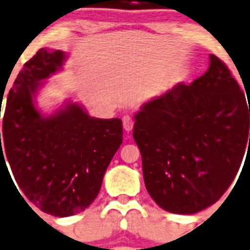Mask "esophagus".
I'll return each instance as SVG.
<instances>
[{"label": "esophagus", "instance_id": "obj_1", "mask_svg": "<svg viewBox=\"0 0 250 250\" xmlns=\"http://www.w3.org/2000/svg\"><path fill=\"white\" fill-rule=\"evenodd\" d=\"M122 121H123V128H125V131L131 132L132 128H133V125H135V121L132 119V117L125 115V117L122 118Z\"/></svg>", "mask_w": 250, "mask_h": 250}]
</instances>
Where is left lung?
<instances>
[{
  "label": "left lung",
  "instance_id": "obj_1",
  "mask_svg": "<svg viewBox=\"0 0 250 250\" xmlns=\"http://www.w3.org/2000/svg\"><path fill=\"white\" fill-rule=\"evenodd\" d=\"M249 117L244 93L213 54L208 70L190 85L178 83L142 105L133 138L151 198L182 215L217 202L249 150Z\"/></svg>",
  "mask_w": 250,
  "mask_h": 250
}]
</instances>
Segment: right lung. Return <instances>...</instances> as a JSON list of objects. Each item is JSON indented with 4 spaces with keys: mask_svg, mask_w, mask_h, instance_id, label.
<instances>
[{
    "mask_svg": "<svg viewBox=\"0 0 250 250\" xmlns=\"http://www.w3.org/2000/svg\"><path fill=\"white\" fill-rule=\"evenodd\" d=\"M64 58L61 50L42 48L24 64L8 93L0 133V167L8 170V163L25 198L58 217L94 202L123 141L119 118H93L71 103L49 117L38 112L33 98L41 81L61 70Z\"/></svg>",
    "mask_w": 250,
    "mask_h": 250,
    "instance_id": "1",
    "label": "right lung"
}]
</instances>
